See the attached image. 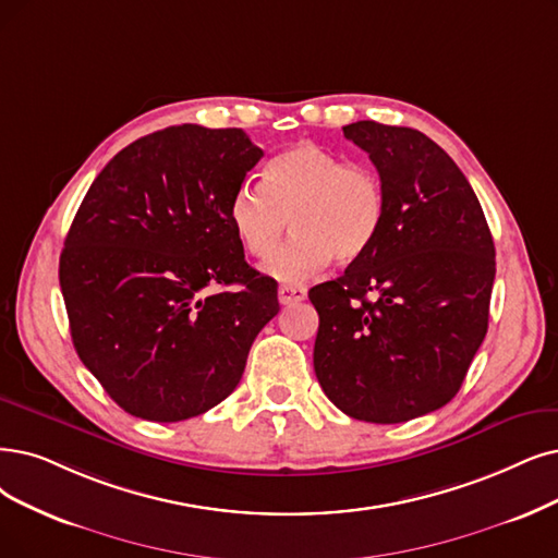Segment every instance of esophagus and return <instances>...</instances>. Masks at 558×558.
<instances>
[{
  "label": "esophagus",
  "mask_w": 558,
  "mask_h": 558,
  "mask_svg": "<svg viewBox=\"0 0 558 558\" xmlns=\"http://www.w3.org/2000/svg\"><path fill=\"white\" fill-rule=\"evenodd\" d=\"M304 298H306V288L304 286H293V283H281L279 286V302L281 304L302 302Z\"/></svg>",
  "instance_id": "34e87169"
}]
</instances>
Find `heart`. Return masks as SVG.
<instances>
[{"mask_svg": "<svg viewBox=\"0 0 558 558\" xmlns=\"http://www.w3.org/2000/svg\"><path fill=\"white\" fill-rule=\"evenodd\" d=\"M387 196L368 165L314 142H298L270 160L263 187L244 183L229 217L238 240L254 258H267L292 219L296 235L265 263V272L288 283L318 275L331 258H362L380 233Z\"/></svg>", "mask_w": 558, "mask_h": 558, "instance_id": "heart-1", "label": "heart"}]
</instances>
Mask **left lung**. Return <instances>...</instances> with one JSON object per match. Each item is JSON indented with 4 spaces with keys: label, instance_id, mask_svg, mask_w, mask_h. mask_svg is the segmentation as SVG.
<instances>
[{
    "label": "left lung",
    "instance_id": "obj_1",
    "mask_svg": "<svg viewBox=\"0 0 558 558\" xmlns=\"http://www.w3.org/2000/svg\"><path fill=\"white\" fill-rule=\"evenodd\" d=\"M343 135L368 153L387 210L368 252L308 291L314 368L348 416L403 423L462 387L487 331L495 242L470 181L423 132L356 121Z\"/></svg>",
    "mask_w": 558,
    "mask_h": 558
}]
</instances>
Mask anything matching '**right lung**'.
Here are the masks:
<instances>
[{"instance_id":"right-lung-1","label":"right lung","mask_w":558,"mask_h":558,"mask_svg":"<svg viewBox=\"0 0 558 558\" xmlns=\"http://www.w3.org/2000/svg\"><path fill=\"white\" fill-rule=\"evenodd\" d=\"M260 158L240 128L171 125L125 146L88 187L59 283L82 364L128 414L208 412L277 316V286L244 260L229 217Z\"/></svg>"}]
</instances>
